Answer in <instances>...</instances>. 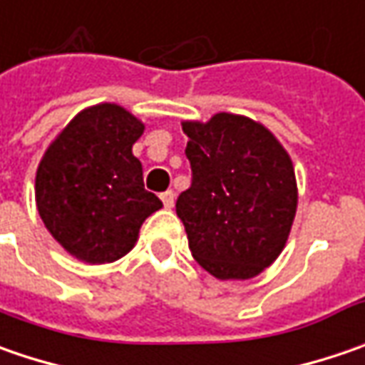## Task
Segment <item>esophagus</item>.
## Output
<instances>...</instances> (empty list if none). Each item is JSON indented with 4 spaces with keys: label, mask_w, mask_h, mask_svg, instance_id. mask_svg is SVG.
Wrapping results in <instances>:
<instances>
[{
    "label": "esophagus",
    "mask_w": 365,
    "mask_h": 365,
    "mask_svg": "<svg viewBox=\"0 0 365 365\" xmlns=\"http://www.w3.org/2000/svg\"><path fill=\"white\" fill-rule=\"evenodd\" d=\"M160 199L166 209H173V207H175V192H173V190H164L160 195Z\"/></svg>",
    "instance_id": "obj_1"
}]
</instances>
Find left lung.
Wrapping results in <instances>:
<instances>
[{
  "label": "left lung",
  "instance_id": "obj_1",
  "mask_svg": "<svg viewBox=\"0 0 365 365\" xmlns=\"http://www.w3.org/2000/svg\"><path fill=\"white\" fill-rule=\"evenodd\" d=\"M190 187L176 215L192 258L219 280H247L280 256L297 213V180L287 150L264 125L217 113L185 121Z\"/></svg>",
  "mask_w": 365,
  "mask_h": 365
}]
</instances>
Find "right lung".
I'll list each match as a JSON object with an SVG mask.
<instances>
[{"label":"right lung","instance_id":"add662e5","mask_svg":"<svg viewBox=\"0 0 365 365\" xmlns=\"http://www.w3.org/2000/svg\"><path fill=\"white\" fill-rule=\"evenodd\" d=\"M144 123L113 103L81 111L36 173V205L52 237L89 264L125 256L162 201L144 189L132 146Z\"/></svg>","mask_w":365,"mask_h":365}]
</instances>
